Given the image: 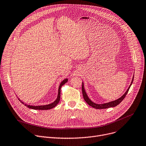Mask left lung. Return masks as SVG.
<instances>
[{
  "label": "left lung",
  "mask_w": 146,
  "mask_h": 146,
  "mask_svg": "<svg viewBox=\"0 0 146 146\" xmlns=\"http://www.w3.org/2000/svg\"><path fill=\"white\" fill-rule=\"evenodd\" d=\"M133 79H134V75L133 76V78H132V81L131 82V84L129 86V87L128 88V89H127V91H126V92L123 94L120 98H119V99L115 100H113V101H111V102H107V103H104V104H96L95 102H94L93 101H92L91 99H89V98L88 97L86 91H85V89L84 88V82H82V94H83V96H84V100H85V102L89 105L91 106L95 109H107V108H112V107H115L116 106L118 105L122 100H123V99H124L126 96V95H127L129 89L133 83Z\"/></svg>",
  "instance_id": "8db88e82"
}]
</instances>
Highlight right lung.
Listing matches in <instances>:
<instances>
[{
    "mask_svg": "<svg viewBox=\"0 0 146 146\" xmlns=\"http://www.w3.org/2000/svg\"><path fill=\"white\" fill-rule=\"evenodd\" d=\"M68 80L67 78L66 79L64 80L60 84L59 88H58V95H57V98L52 103H51L50 104L48 105H39V106H33V105H27L25 104V102H21V100H20L19 99V100L23 104V105H25L26 106H27L29 108L32 109H35V110H48V109H51L54 107H55L57 105V104L59 103L60 100V94H61V88L62 87V85H64L65 83H66L68 82Z\"/></svg>",
    "mask_w": 146,
    "mask_h": 146,
    "instance_id": "add662e5",
    "label": "right lung"
}]
</instances>
